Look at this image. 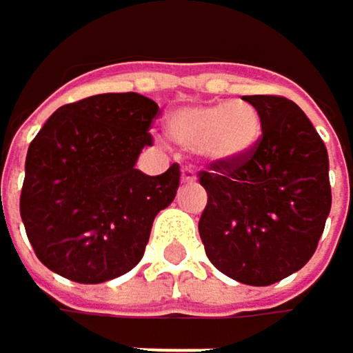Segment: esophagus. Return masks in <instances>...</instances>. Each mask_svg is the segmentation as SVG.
I'll list each match as a JSON object with an SVG mask.
<instances>
[{"mask_svg":"<svg viewBox=\"0 0 353 353\" xmlns=\"http://www.w3.org/2000/svg\"><path fill=\"white\" fill-rule=\"evenodd\" d=\"M181 181H185V183H192V181H196V172H194L190 165L181 168Z\"/></svg>","mask_w":353,"mask_h":353,"instance_id":"34e87169","label":"esophagus"}]
</instances>
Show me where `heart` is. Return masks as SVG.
Listing matches in <instances>:
<instances>
[{"instance_id":"1","label":"heart","mask_w":353,"mask_h":353,"mask_svg":"<svg viewBox=\"0 0 353 353\" xmlns=\"http://www.w3.org/2000/svg\"><path fill=\"white\" fill-rule=\"evenodd\" d=\"M168 132L185 151H200L210 161L247 153L261 134V118L247 102H216L176 110Z\"/></svg>"}]
</instances>
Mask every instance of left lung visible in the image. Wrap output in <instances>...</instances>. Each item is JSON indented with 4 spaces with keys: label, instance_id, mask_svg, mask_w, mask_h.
<instances>
[{
    "label": "left lung",
    "instance_id": "1",
    "mask_svg": "<svg viewBox=\"0 0 353 353\" xmlns=\"http://www.w3.org/2000/svg\"><path fill=\"white\" fill-rule=\"evenodd\" d=\"M261 118L257 143L200 172L198 231L210 263L249 286H270L315 253L331 210L327 149L284 96H243Z\"/></svg>",
    "mask_w": 353,
    "mask_h": 353
}]
</instances>
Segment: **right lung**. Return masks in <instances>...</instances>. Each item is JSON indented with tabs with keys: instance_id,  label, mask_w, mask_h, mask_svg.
<instances>
[{
	"instance_id": "right-lung-1",
	"label": "right lung",
	"mask_w": 353,
	"mask_h": 353,
	"mask_svg": "<svg viewBox=\"0 0 353 353\" xmlns=\"http://www.w3.org/2000/svg\"><path fill=\"white\" fill-rule=\"evenodd\" d=\"M159 114L153 100L126 92L65 104L44 122L28 147L20 214L48 270L98 284L141 261L181 176L177 163L161 176L134 170Z\"/></svg>"
}]
</instances>
